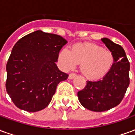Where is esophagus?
Returning <instances> with one entry per match:
<instances>
[{
	"label": "esophagus",
	"instance_id": "1",
	"mask_svg": "<svg viewBox=\"0 0 135 135\" xmlns=\"http://www.w3.org/2000/svg\"><path fill=\"white\" fill-rule=\"evenodd\" d=\"M75 76H76V74H75L71 73V74H70L69 75V79H73L74 78H75Z\"/></svg>",
	"mask_w": 135,
	"mask_h": 135
}]
</instances>
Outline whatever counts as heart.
Returning <instances> with one entry per match:
<instances>
[{
	"label": "heart",
	"instance_id": "1",
	"mask_svg": "<svg viewBox=\"0 0 135 135\" xmlns=\"http://www.w3.org/2000/svg\"><path fill=\"white\" fill-rule=\"evenodd\" d=\"M60 66L65 71L74 69L81 64L83 75L90 80H97L105 76L114 62L113 53L93 43L76 44L69 50L62 49L59 53Z\"/></svg>",
	"mask_w": 135,
	"mask_h": 135
}]
</instances>
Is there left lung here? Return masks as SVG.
Segmentation results:
<instances>
[{"instance_id": "left-lung-1", "label": "left lung", "mask_w": 135, "mask_h": 135, "mask_svg": "<svg viewBox=\"0 0 135 135\" xmlns=\"http://www.w3.org/2000/svg\"><path fill=\"white\" fill-rule=\"evenodd\" d=\"M101 40L113 53V66L103 79L88 81L85 88L77 93L82 106L95 112L105 111L118 105L129 85L130 65L124 50L106 37Z\"/></svg>"}]
</instances>
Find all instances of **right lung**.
Wrapping results in <instances>:
<instances>
[{
  "instance_id": "add662e5",
  "label": "right lung",
  "mask_w": 135,
  "mask_h": 135,
  "mask_svg": "<svg viewBox=\"0 0 135 135\" xmlns=\"http://www.w3.org/2000/svg\"><path fill=\"white\" fill-rule=\"evenodd\" d=\"M66 43L61 36L37 30L14 45L6 64V88L16 107L37 112L48 105L57 85L69 76L56 64Z\"/></svg>"
}]
</instances>
